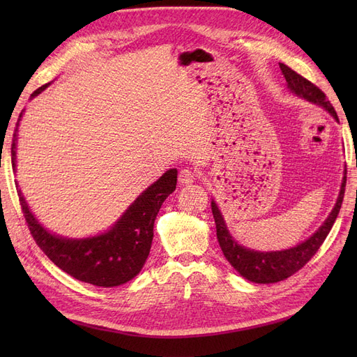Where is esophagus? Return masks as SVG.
<instances>
[{"mask_svg":"<svg viewBox=\"0 0 357 357\" xmlns=\"http://www.w3.org/2000/svg\"><path fill=\"white\" fill-rule=\"evenodd\" d=\"M197 177H198L197 171H193V169H190V168H183V169L178 172V181H180V185H183V186L192 185V183L197 180Z\"/></svg>","mask_w":357,"mask_h":357,"instance_id":"34e87169","label":"esophagus"}]
</instances>
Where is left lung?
Segmentation results:
<instances>
[{
	"label": "left lung",
	"instance_id": "1",
	"mask_svg": "<svg viewBox=\"0 0 357 357\" xmlns=\"http://www.w3.org/2000/svg\"><path fill=\"white\" fill-rule=\"evenodd\" d=\"M280 70H282L289 89L291 92H295L296 95L302 96V98H305L311 102L323 105L335 119H338L337 112H335L332 104L326 98L325 92L319 89L314 83H311L305 77H302L301 74L289 68L287 66H284V63H280ZM345 174H347V172H345ZM345 183H347V177L344 176L338 201L335 204L329 218L320 226L319 231L312 236H310L307 241L301 243L294 248H289V250H282V252L262 253V252L248 250V248H244L236 244L235 240H232L228 229H226V225L223 222V218L218 208V205L211 202V211L215 222V231H218V240L225 257L228 259V262L244 278L250 280L253 283H264V284L277 283V282H282V280L289 278L290 275H294L302 266H305V264L310 261V259L317 253L323 241L326 240V236L331 232L335 219H337L341 208L344 192H345Z\"/></svg>",
	"mask_w": 357,
	"mask_h": 357
}]
</instances>
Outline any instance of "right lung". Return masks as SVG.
Listing matches in <instances>:
<instances>
[{"instance_id":"obj_1","label":"right lung","mask_w":357,"mask_h":357,"mask_svg":"<svg viewBox=\"0 0 357 357\" xmlns=\"http://www.w3.org/2000/svg\"><path fill=\"white\" fill-rule=\"evenodd\" d=\"M46 86L43 84L32 92V96L38 95ZM20 117L22 113L19 114ZM16 137L17 128H15L12 143L13 167ZM176 185L177 169H168L137 198L109 232L86 240H67L52 235L32 215L20 190L17 195L32 238L53 264L80 282L114 287L129 282L142 271L152 247L155 219L162 202L176 190Z\"/></svg>"}]
</instances>
